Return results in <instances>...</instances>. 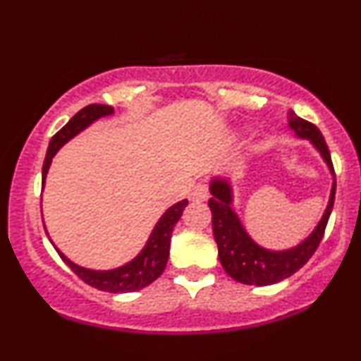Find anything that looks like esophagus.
<instances>
[{"label":"esophagus","mask_w":361,"mask_h":361,"mask_svg":"<svg viewBox=\"0 0 361 361\" xmlns=\"http://www.w3.org/2000/svg\"><path fill=\"white\" fill-rule=\"evenodd\" d=\"M208 197H210V192H208V185L205 183H197L193 186L192 193H190V198L193 202H205Z\"/></svg>","instance_id":"1"}]
</instances>
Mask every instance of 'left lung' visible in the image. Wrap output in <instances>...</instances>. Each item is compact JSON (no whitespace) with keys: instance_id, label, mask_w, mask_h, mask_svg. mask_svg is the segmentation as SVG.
<instances>
[{"instance_id":"8db88e82","label":"left lung","mask_w":361,"mask_h":361,"mask_svg":"<svg viewBox=\"0 0 361 361\" xmlns=\"http://www.w3.org/2000/svg\"><path fill=\"white\" fill-rule=\"evenodd\" d=\"M289 126L298 137L310 139L311 145L319 151L334 176L331 154H329L326 141L319 129L314 124L298 117L293 111L289 112ZM334 192H336V181H333L326 210L310 237L293 249L269 250L252 240L233 212L232 188H230L228 181L222 178H214L210 183L212 198L208 200V207L212 210V225H214L215 242L219 245L220 264L225 272L242 284L254 286L276 284V282L298 272L311 259L324 235V228H326L328 219L333 210Z\"/></svg>"}]
</instances>
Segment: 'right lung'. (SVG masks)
I'll return each mask as SVG.
<instances>
[{
  "instance_id": "obj_1",
  "label": "right lung",
  "mask_w": 361,
  "mask_h": 361,
  "mask_svg": "<svg viewBox=\"0 0 361 361\" xmlns=\"http://www.w3.org/2000/svg\"><path fill=\"white\" fill-rule=\"evenodd\" d=\"M114 109L106 104H90L77 112L75 116L68 121L67 124L60 129L59 133L51 137L49 149H47L45 161H43L42 169V180L45 185L47 173H49L51 158L56 154V151L62 147L65 142L71 141L73 136H77L80 131H84L87 126H90L94 121L101 119L104 116H111ZM188 205V200H181L175 203L164 212L161 219L158 220L156 227L147 238L145 249L134 257L131 262L124 264V266L111 269V271H92V269H85L73 264L55 247L59 255L67 264L68 267L80 277L82 281L87 282L92 288L99 290H107V293H133V290L142 289L149 286L151 282L158 279L163 274L164 267H166L169 257V242H171V232L181 214H183L185 207Z\"/></svg>"
}]
</instances>
